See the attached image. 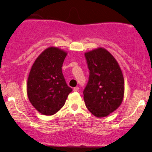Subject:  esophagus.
Instances as JSON below:
<instances>
[{"instance_id":"obj_1","label":"esophagus","mask_w":152,"mask_h":152,"mask_svg":"<svg viewBox=\"0 0 152 152\" xmlns=\"http://www.w3.org/2000/svg\"><path fill=\"white\" fill-rule=\"evenodd\" d=\"M78 90H79V88H78V87L74 88V92H77V91H78Z\"/></svg>"}]
</instances>
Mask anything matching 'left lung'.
Here are the masks:
<instances>
[{"label":"left lung","mask_w":152,"mask_h":152,"mask_svg":"<svg viewBox=\"0 0 152 152\" xmlns=\"http://www.w3.org/2000/svg\"><path fill=\"white\" fill-rule=\"evenodd\" d=\"M89 78L84 88L86 106L96 117H104L120 106L124 98V79L116 60L104 48L85 54Z\"/></svg>","instance_id":"obj_1"}]
</instances>
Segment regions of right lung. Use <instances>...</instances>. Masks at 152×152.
Segmentation results:
<instances>
[{
    "label": "right lung",
    "instance_id": "obj_1",
    "mask_svg": "<svg viewBox=\"0 0 152 152\" xmlns=\"http://www.w3.org/2000/svg\"><path fill=\"white\" fill-rule=\"evenodd\" d=\"M66 53L57 48L44 50L34 63L27 81V95L36 110L55 114L64 106L72 88L67 86L62 67Z\"/></svg>",
    "mask_w": 152,
    "mask_h": 152
}]
</instances>
